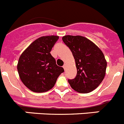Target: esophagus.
Listing matches in <instances>:
<instances>
[{"label":"esophagus","instance_id":"1","mask_svg":"<svg viewBox=\"0 0 124 124\" xmlns=\"http://www.w3.org/2000/svg\"><path fill=\"white\" fill-rule=\"evenodd\" d=\"M66 67V64H64V65L63 66V68H64V70H65Z\"/></svg>","mask_w":124,"mask_h":124}]
</instances>
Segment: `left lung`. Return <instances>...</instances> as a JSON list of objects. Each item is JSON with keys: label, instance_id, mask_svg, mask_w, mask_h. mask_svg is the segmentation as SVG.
<instances>
[{"label": "left lung", "instance_id": "8db88e82", "mask_svg": "<svg viewBox=\"0 0 124 124\" xmlns=\"http://www.w3.org/2000/svg\"><path fill=\"white\" fill-rule=\"evenodd\" d=\"M71 51L77 68L76 76L68 79L70 86L79 93H89L99 86L106 74L107 62L101 50L85 37L66 35L62 38Z\"/></svg>", "mask_w": 124, "mask_h": 124}]
</instances>
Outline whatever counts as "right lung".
Wrapping results in <instances>:
<instances>
[{"label":"right lung","instance_id":"obj_1","mask_svg":"<svg viewBox=\"0 0 124 124\" xmlns=\"http://www.w3.org/2000/svg\"><path fill=\"white\" fill-rule=\"evenodd\" d=\"M59 37H41L30 45L20 57L17 70L26 87L35 93H44L54 86L64 69L56 64L50 51Z\"/></svg>","mask_w":124,"mask_h":124}]
</instances>
